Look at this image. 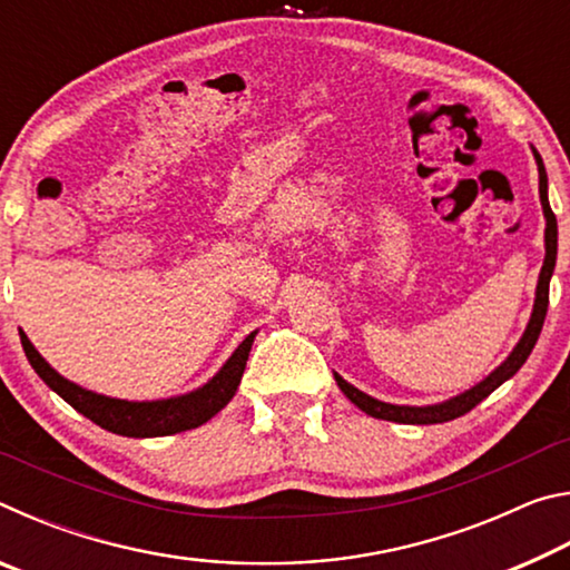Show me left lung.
<instances>
[{"label": "left lung", "mask_w": 570, "mask_h": 570, "mask_svg": "<svg viewBox=\"0 0 570 570\" xmlns=\"http://www.w3.org/2000/svg\"><path fill=\"white\" fill-rule=\"evenodd\" d=\"M538 160V173H540V204H543V214H546V262L543 268H540V278H538V292H535V306H533V316H530V324L523 334V340L518 342L513 354L498 366V370L490 374L488 380H482L478 387L468 390L465 394H460L455 400H448L442 404H430V407H400V404H387L370 397V394L360 392L352 387L350 382L342 380L340 374H334L340 390L350 397L356 407L362 412L372 414L377 420H387V422H400V424H438V422H450L460 417V414L470 412L475 404L488 397L490 392H495L500 384L505 380L513 377V374L525 364V360L533 352V346L540 336V330H543L546 322V312H548V286H551V276L556 268V254H558V224H556V214L551 210V204H548V178H546V168L543 160L535 153Z\"/></svg>", "instance_id": "obj_1"}]
</instances>
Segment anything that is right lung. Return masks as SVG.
<instances>
[{"instance_id":"obj_1","label":"right lung","mask_w":570,"mask_h":570,"mask_svg":"<svg viewBox=\"0 0 570 570\" xmlns=\"http://www.w3.org/2000/svg\"><path fill=\"white\" fill-rule=\"evenodd\" d=\"M256 332H250L238 350L230 354V360L220 366V372L204 387L183 394V397L173 400H158V402H125L112 400L105 394H95L90 390L77 387L75 382H67L60 377L50 364H47L40 352L35 350L32 342L27 340L24 332H19L24 354L30 360L32 370L40 374L47 387L55 390L60 397L72 404V407L85 414V417L100 424L102 430L115 432L122 438H163L176 435V432H186L198 428V424L208 422L216 412H220L234 397L238 390V382L244 377L246 360L254 344Z\"/></svg>"}]
</instances>
